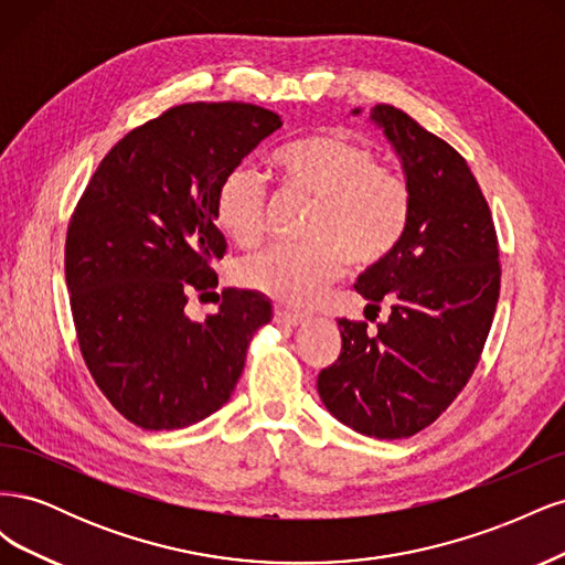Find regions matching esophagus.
<instances>
[{"label":"esophagus","mask_w":565,"mask_h":565,"mask_svg":"<svg viewBox=\"0 0 565 565\" xmlns=\"http://www.w3.org/2000/svg\"><path fill=\"white\" fill-rule=\"evenodd\" d=\"M273 318H276L278 324H285V328H299V324L306 320L299 313H289V311H282V309H278Z\"/></svg>","instance_id":"34e87169"}]
</instances>
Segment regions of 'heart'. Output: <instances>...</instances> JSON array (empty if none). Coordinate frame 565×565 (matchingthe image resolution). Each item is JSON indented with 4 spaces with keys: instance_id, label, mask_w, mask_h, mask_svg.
I'll list each match as a JSON object with an SVG mask.
<instances>
[{
    "instance_id": "heart-1",
    "label": "heart",
    "mask_w": 565,
    "mask_h": 565,
    "mask_svg": "<svg viewBox=\"0 0 565 565\" xmlns=\"http://www.w3.org/2000/svg\"><path fill=\"white\" fill-rule=\"evenodd\" d=\"M289 195L313 200L295 247H270L237 266V280L273 301L309 309L347 268H372L398 249L413 218L407 179L377 164L374 150L341 131H322L273 158ZM270 193L252 167H235L214 198L216 226L245 249L266 235Z\"/></svg>"
}]
</instances>
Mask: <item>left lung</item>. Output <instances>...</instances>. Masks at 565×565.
Returning <instances> with one entry per match:
<instances>
[{
  "label": "left lung",
  "mask_w": 565,
  "mask_h": 565,
  "mask_svg": "<svg viewBox=\"0 0 565 565\" xmlns=\"http://www.w3.org/2000/svg\"><path fill=\"white\" fill-rule=\"evenodd\" d=\"M372 119L403 160L413 218L398 249L355 282L370 299L365 311L393 301L388 320L374 332L363 320H339L341 353L318 374V393L351 429L393 440L434 424L471 380L502 266L488 200L467 160L388 104L374 106Z\"/></svg>",
  "instance_id": "1"
}]
</instances>
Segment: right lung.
Returning <instances> with one entry per match:
<instances>
[{
  "label": "right lung",
  "mask_w": 565,
  "mask_h": 565,
  "mask_svg": "<svg viewBox=\"0 0 565 565\" xmlns=\"http://www.w3.org/2000/svg\"><path fill=\"white\" fill-rule=\"evenodd\" d=\"M282 127L262 106L183 104L117 141L84 188L65 235L77 344L100 393L146 431L191 426L224 405L252 334L273 316L256 292L224 289L193 322L191 295H214L226 237L216 188Z\"/></svg>",
  "instance_id": "right-lung-1"
}]
</instances>
